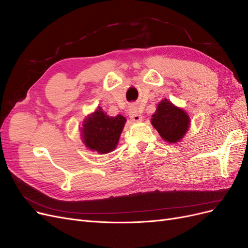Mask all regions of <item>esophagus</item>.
<instances>
[{"mask_svg":"<svg viewBox=\"0 0 248 248\" xmlns=\"http://www.w3.org/2000/svg\"><path fill=\"white\" fill-rule=\"evenodd\" d=\"M129 117L131 118L132 121L139 122L141 120V115L139 110V108L137 107H131L129 108Z\"/></svg>","mask_w":248,"mask_h":248,"instance_id":"obj_1","label":"esophagus"}]
</instances>
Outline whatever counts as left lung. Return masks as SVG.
Returning <instances> with one entry per match:
<instances>
[{
  "label": "left lung",
  "instance_id": "1",
  "mask_svg": "<svg viewBox=\"0 0 248 248\" xmlns=\"http://www.w3.org/2000/svg\"><path fill=\"white\" fill-rule=\"evenodd\" d=\"M151 123L164 140L175 144L181 140L188 130L190 119L182 108L164 99L157 104Z\"/></svg>",
  "mask_w": 248,
  "mask_h": 248
}]
</instances>
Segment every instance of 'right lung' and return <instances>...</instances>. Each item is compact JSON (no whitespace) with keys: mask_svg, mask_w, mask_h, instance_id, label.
<instances>
[{"mask_svg":"<svg viewBox=\"0 0 248 248\" xmlns=\"http://www.w3.org/2000/svg\"><path fill=\"white\" fill-rule=\"evenodd\" d=\"M125 123L126 119L123 116L109 117L99 107L84 120L82 141L92 151L99 154L109 153L116 149Z\"/></svg>","mask_w":248,"mask_h":248,"instance_id":"right-lung-1","label":"right lung"}]
</instances>
